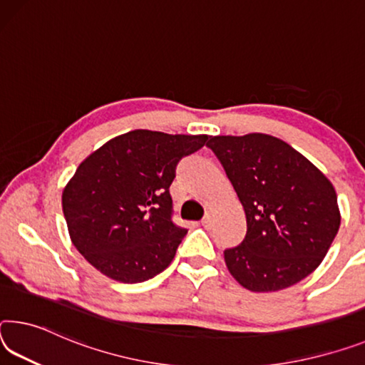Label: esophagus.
I'll list each match as a JSON object with an SVG mask.
<instances>
[{"label":"esophagus","mask_w":365,"mask_h":365,"mask_svg":"<svg viewBox=\"0 0 365 365\" xmlns=\"http://www.w3.org/2000/svg\"><path fill=\"white\" fill-rule=\"evenodd\" d=\"M211 222H212V216H211V214H206V216H205L203 219H201V225H203V227H210Z\"/></svg>","instance_id":"34e87169"}]
</instances>
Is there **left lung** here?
<instances>
[{
	"label": "left lung",
	"mask_w": 365,
	"mask_h": 365,
	"mask_svg": "<svg viewBox=\"0 0 365 365\" xmlns=\"http://www.w3.org/2000/svg\"><path fill=\"white\" fill-rule=\"evenodd\" d=\"M247 217L240 245L225 266L252 292L297 284L318 268L338 234L341 214L333 183L286 141L264 133L211 136Z\"/></svg>",
	"instance_id": "1"
}]
</instances>
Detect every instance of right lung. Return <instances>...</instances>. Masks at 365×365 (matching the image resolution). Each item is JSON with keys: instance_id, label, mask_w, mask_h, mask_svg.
<instances>
[{"instance_id": "1", "label": "right lung", "mask_w": 365, "mask_h": 365, "mask_svg": "<svg viewBox=\"0 0 365 365\" xmlns=\"http://www.w3.org/2000/svg\"><path fill=\"white\" fill-rule=\"evenodd\" d=\"M207 138L133 130L81 162L61 205L71 242L97 271L135 284L172 263L187 229L172 222L169 187L178 160Z\"/></svg>"}]
</instances>
